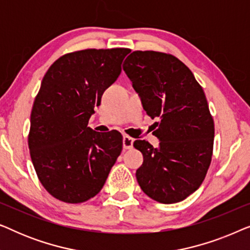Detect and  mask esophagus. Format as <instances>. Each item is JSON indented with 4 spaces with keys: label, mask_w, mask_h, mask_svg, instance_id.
I'll return each instance as SVG.
<instances>
[{
    "label": "esophagus",
    "mask_w": 250,
    "mask_h": 250,
    "mask_svg": "<svg viewBox=\"0 0 250 250\" xmlns=\"http://www.w3.org/2000/svg\"><path fill=\"white\" fill-rule=\"evenodd\" d=\"M133 142H134V139L131 138V136L124 135V138H123V146H124V149H131L133 146Z\"/></svg>",
    "instance_id": "esophagus-1"
}]
</instances>
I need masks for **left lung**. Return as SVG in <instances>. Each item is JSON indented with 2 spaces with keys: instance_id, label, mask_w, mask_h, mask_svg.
Wrapping results in <instances>:
<instances>
[{
  "instance_id": "obj_1",
  "label": "left lung",
  "mask_w": 250,
  "mask_h": 250,
  "mask_svg": "<svg viewBox=\"0 0 250 250\" xmlns=\"http://www.w3.org/2000/svg\"><path fill=\"white\" fill-rule=\"evenodd\" d=\"M143 109L155 123L159 148L136 140L143 155L136 180L143 192L162 204L179 203L201 186L209 168L214 121L192 71L169 53L134 51L123 64Z\"/></svg>"
}]
</instances>
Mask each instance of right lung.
<instances>
[{"instance_id": "right-lung-1", "label": "right lung", "mask_w": 250, "mask_h": 250, "mask_svg": "<svg viewBox=\"0 0 250 250\" xmlns=\"http://www.w3.org/2000/svg\"><path fill=\"white\" fill-rule=\"evenodd\" d=\"M128 53L124 47L75 51L44 75L30 114L28 146L40 182L58 200L93 198L121 155V133L95 132L87 124Z\"/></svg>"}]
</instances>
